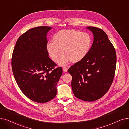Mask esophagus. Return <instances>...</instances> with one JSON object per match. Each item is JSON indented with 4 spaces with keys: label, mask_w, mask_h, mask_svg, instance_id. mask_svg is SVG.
Instances as JSON below:
<instances>
[{
    "label": "esophagus",
    "mask_w": 129,
    "mask_h": 129,
    "mask_svg": "<svg viewBox=\"0 0 129 129\" xmlns=\"http://www.w3.org/2000/svg\"><path fill=\"white\" fill-rule=\"evenodd\" d=\"M63 72H67V71H68V68H67V67H63Z\"/></svg>",
    "instance_id": "esophagus-1"
}]
</instances>
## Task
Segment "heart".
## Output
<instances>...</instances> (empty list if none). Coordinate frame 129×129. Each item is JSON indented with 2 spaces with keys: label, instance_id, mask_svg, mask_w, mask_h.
<instances>
[{
  "label": "heart",
  "instance_id": "1",
  "mask_svg": "<svg viewBox=\"0 0 129 129\" xmlns=\"http://www.w3.org/2000/svg\"><path fill=\"white\" fill-rule=\"evenodd\" d=\"M91 44L92 38L88 33L62 30L54 35L53 41L48 42L46 48L49 56L54 62H57L63 53L58 63L65 66L70 60L77 62L84 59L89 53Z\"/></svg>",
  "mask_w": 129,
  "mask_h": 129
}]
</instances>
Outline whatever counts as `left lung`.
<instances>
[{
	"mask_svg": "<svg viewBox=\"0 0 129 129\" xmlns=\"http://www.w3.org/2000/svg\"><path fill=\"white\" fill-rule=\"evenodd\" d=\"M94 40L84 59L71 66V87L76 97L93 101L105 95L112 83L116 69V56L114 46L100 28L88 27Z\"/></svg>",
	"mask_w": 129,
	"mask_h": 129,
	"instance_id": "1",
	"label": "left lung"
}]
</instances>
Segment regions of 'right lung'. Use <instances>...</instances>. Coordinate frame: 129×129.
Segmentation results:
<instances>
[{
  "instance_id": "obj_1",
  "label": "right lung",
  "mask_w": 129,
  "mask_h": 129,
  "mask_svg": "<svg viewBox=\"0 0 129 129\" xmlns=\"http://www.w3.org/2000/svg\"><path fill=\"white\" fill-rule=\"evenodd\" d=\"M51 27L40 26L28 30L17 40L11 58L14 78L22 93L29 99L44 103L57 94L61 67L49 58L47 33Z\"/></svg>"
}]
</instances>
